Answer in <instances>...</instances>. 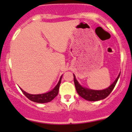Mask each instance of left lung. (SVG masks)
Listing matches in <instances>:
<instances>
[{
    "instance_id": "1",
    "label": "left lung",
    "mask_w": 132,
    "mask_h": 132,
    "mask_svg": "<svg viewBox=\"0 0 132 132\" xmlns=\"http://www.w3.org/2000/svg\"><path fill=\"white\" fill-rule=\"evenodd\" d=\"M119 76H120V73L119 74L116 80L108 88L103 90H93L86 88V87H83L81 85H80L78 81L77 80L75 75H73L74 83L77 92L82 98L86 100L94 102V101L101 100H103L107 98L108 96L110 94V93L112 91V90L114 89Z\"/></svg>"
}]
</instances>
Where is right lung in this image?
<instances>
[{
	"mask_svg": "<svg viewBox=\"0 0 132 132\" xmlns=\"http://www.w3.org/2000/svg\"><path fill=\"white\" fill-rule=\"evenodd\" d=\"M61 78H62V76L60 78L58 84L56 85L55 87L53 89L52 91L50 92H48L46 93H44V94H30L29 93H26V92L23 91L22 89L20 88L21 91L23 93V94L30 100L34 102H36V103H47V102H50L57 96L59 93V89L60 84L61 82Z\"/></svg>",
	"mask_w": 132,
	"mask_h": 132,
	"instance_id": "add662e5",
	"label": "right lung"
}]
</instances>
